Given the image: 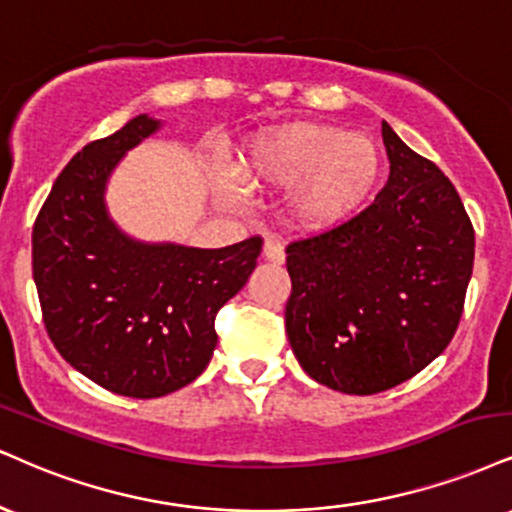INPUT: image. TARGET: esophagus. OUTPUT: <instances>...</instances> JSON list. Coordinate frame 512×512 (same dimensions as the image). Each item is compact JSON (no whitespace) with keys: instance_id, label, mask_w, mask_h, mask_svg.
<instances>
[{"instance_id":"obj_1","label":"esophagus","mask_w":512,"mask_h":512,"mask_svg":"<svg viewBox=\"0 0 512 512\" xmlns=\"http://www.w3.org/2000/svg\"><path fill=\"white\" fill-rule=\"evenodd\" d=\"M264 257H267L269 262H274V264H283V260H286V252H283V248H281V243H276L274 238H267L264 240Z\"/></svg>"}]
</instances>
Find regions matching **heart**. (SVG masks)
Returning <instances> with one entry per match:
<instances>
[{
  "instance_id": "obj_1",
  "label": "heart",
  "mask_w": 512,
  "mask_h": 512,
  "mask_svg": "<svg viewBox=\"0 0 512 512\" xmlns=\"http://www.w3.org/2000/svg\"><path fill=\"white\" fill-rule=\"evenodd\" d=\"M381 176V150L369 135L331 123H288L255 138L240 159V178H219L229 205L243 200V183L257 190L295 186L288 209L295 224L322 231L343 224L367 202Z\"/></svg>"
}]
</instances>
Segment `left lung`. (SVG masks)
Wrapping results in <instances>:
<instances>
[{
    "label": "left lung",
    "mask_w": 512,
    "mask_h": 512,
    "mask_svg": "<svg viewBox=\"0 0 512 512\" xmlns=\"http://www.w3.org/2000/svg\"><path fill=\"white\" fill-rule=\"evenodd\" d=\"M389 183L334 229L288 243L286 334L300 367L350 396L436 360L463 317L474 229L453 183L381 123Z\"/></svg>",
    "instance_id": "obj_1"
}]
</instances>
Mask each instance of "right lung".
I'll use <instances>...</instances> for the list:
<instances>
[{
	"label": "right lung",
	"instance_id": "1",
	"mask_svg": "<svg viewBox=\"0 0 512 512\" xmlns=\"http://www.w3.org/2000/svg\"><path fill=\"white\" fill-rule=\"evenodd\" d=\"M159 121L135 116L64 166L33 226V279L54 348L102 389L159 398L205 372L217 312L262 250L252 236L219 250L150 245L116 229L104 188L119 159Z\"/></svg>",
	"mask_w": 512,
	"mask_h": 512
}]
</instances>
